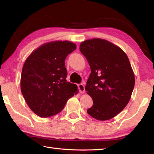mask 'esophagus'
<instances>
[{
	"label": "esophagus",
	"instance_id": "obj_1",
	"mask_svg": "<svg viewBox=\"0 0 154 154\" xmlns=\"http://www.w3.org/2000/svg\"><path fill=\"white\" fill-rule=\"evenodd\" d=\"M78 89L80 91V93L82 94H83V93H85V87L83 84H79L78 85Z\"/></svg>",
	"mask_w": 154,
	"mask_h": 154
}]
</instances>
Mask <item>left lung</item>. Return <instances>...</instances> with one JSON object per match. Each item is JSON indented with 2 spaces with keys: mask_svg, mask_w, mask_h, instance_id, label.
Segmentation results:
<instances>
[{
  "mask_svg": "<svg viewBox=\"0 0 154 154\" xmlns=\"http://www.w3.org/2000/svg\"><path fill=\"white\" fill-rule=\"evenodd\" d=\"M80 50L91 70L85 91L93 105L87 113L100 121L110 119L125 108L134 89V73L128 58L118 46L101 38L82 42Z\"/></svg>",
  "mask_w": 154,
  "mask_h": 154,
  "instance_id": "left-lung-1",
  "label": "left lung"
}]
</instances>
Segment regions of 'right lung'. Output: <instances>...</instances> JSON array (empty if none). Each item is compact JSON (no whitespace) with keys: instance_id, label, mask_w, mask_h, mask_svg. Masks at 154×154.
<instances>
[{"instance_id":"add662e5","label":"right lung","mask_w":154,"mask_h":154,"mask_svg":"<svg viewBox=\"0 0 154 154\" xmlns=\"http://www.w3.org/2000/svg\"><path fill=\"white\" fill-rule=\"evenodd\" d=\"M76 48L69 41L51 42L32 51L26 60L20 89L30 109L40 117L59 113L78 93L77 85L66 80L65 67V60Z\"/></svg>"}]
</instances>
